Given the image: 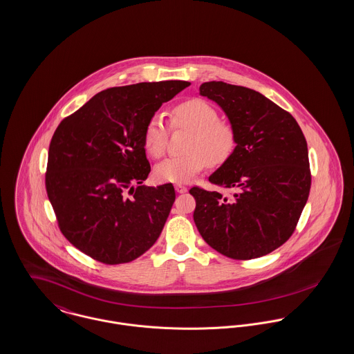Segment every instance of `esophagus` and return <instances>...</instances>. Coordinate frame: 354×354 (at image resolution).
<instances>
[{
    "mask_svg": "<svg viewBox=\"0 0 354 354\" xmlns=\"http://www.w3.org/2000/svg\"><path fill=\"white\" fill-rule=\"evenodd\" d=\"M175 190H176L178 194H185V192H187V187L183 186V185H176V186H175Z\"/></svg>",
    "mask_w": 354,
    "mask_h": 354,
    "instance_id": "1",
    "label": "esophagus"
}]
</instances>
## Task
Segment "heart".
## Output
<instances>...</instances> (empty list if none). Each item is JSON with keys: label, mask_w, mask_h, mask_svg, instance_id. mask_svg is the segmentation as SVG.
<instances>
[{"label": "heart", "mask_w": 354, "mask_h": 354, "mask_svg": "<svg viewBox=\"0 0 354 354\" xmlns=\"http://www.w3.org/2000/svg\"><path fill=\"white\" fill-rule=\"evenodd\" d=\"M172 129L190 131L187 153L163 160L155 167V178L164 183H187L209 164L219 167L234 152L237 137L232 124L219 120L217 109L205 100L191 98L176 105L169 115ZM168 140V128L160 114H155L144 131L145 151L162 158Z\"/></svg>", "instance_id": "1"}]
</instances>
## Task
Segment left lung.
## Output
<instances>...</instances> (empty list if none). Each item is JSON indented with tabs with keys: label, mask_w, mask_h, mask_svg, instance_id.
I'll use <instances>...</instances> for the list:
<instances>
[{
	"label": "left lung",
	"mask_w": 354,
	"mask_h": 354,
	"mask_svg": "<svg viewBox=\"0 0 354 354\" xmlns=\"http://www.w3.org/2000/svg\"><path fill=\"white\" fill-rule=\"evenodd\" d=\"M236 131L233 155L209 182L233 190L192 187L194 222L221 254L250 260L271 253L295 232L311 187L307 141L297 120L263 94L225 82L199 87Z\"/></svg>",
	"instance_id": "left-lung-1"
}]
</instances>
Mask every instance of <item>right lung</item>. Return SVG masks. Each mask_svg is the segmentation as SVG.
Returning a JSON list of instances; mask_svg holds the SVG:
<instances>
[{
  "mask_svg": "<svg viewBox=\"0 0 354 354\" xmlns=\"http://www.w3.org/2000/svg\"><path fill=\"white\" fill-rule=\"evenodd\" d=\"M189 86L142 82L106 88L56 128L47 195L63 236L91 259L129 263L159 239L175 190L172 183L141 186L151 172L144 131L155 111Z\"/></svg>",
  "mask_w": 354,
  "mask_h": 354,
  "instance_id": "right-lung-1",
  "label": "right lung"
}]
</instances>
